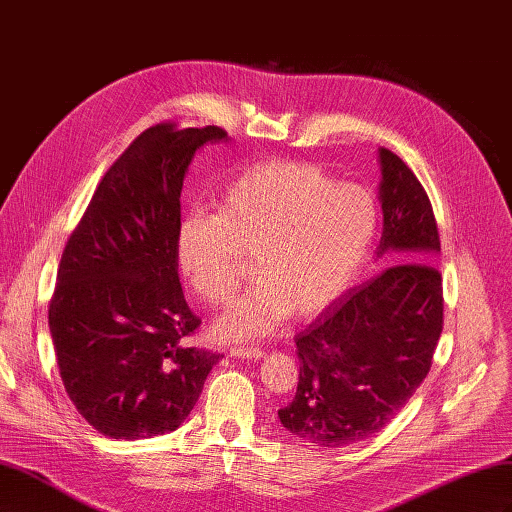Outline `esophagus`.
<instances>
[{"label":"esophagus","instance_id":"34e87169","mask_svg":"<svg viewBox=\"0 0 512 512\" xmlns=\"http://www.w3.org/2000/svg\"><path fill=\"white\" fill-rule=\"evenodd\" d=\"M230 356H235V359H247V361H260L265 352L260 348H232Z\"/></svg>","mask_w":512,"mask_h":512}]
</instances>
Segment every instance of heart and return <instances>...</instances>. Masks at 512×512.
Segmentation results:
<instances>
[{"label":"heart","instance_id":"obj_1","mask_svg":"<svg viewBox=\"0 0 512 512\" xmlns=\"http://www.w3.org/2000/svg\"><path fill=\"white\" fill-rule=\"evenodd\" d=\"M378 230V205L363 185L337 183L307 162L245 166L218 198V213L179 222L185 284L207 303H226L252 258L256 286L215 320L213 335L245 342L284 318H309L352 286Z\"/></svg>","mask_w":512,"mask_h":512}]
</instances>
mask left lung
<instances>
[{"instance_id": "8db88e82", "label": "left lung", "mask_w": 512, "mask_h": 512, "mask_svg": "<svg viewBox=\"0 0 512 512\" xmlns=\"http://www.w3.org/2000/svg\"><path fill=\"white\" fill-rule=\"evenodd\" d=\"M382 237L391 267L348 290L297 335L299 384L282 425L316 446L374 436L408 404L442 333L440 237L421 181L380 147Z\"/></svg>"}]
</instances>
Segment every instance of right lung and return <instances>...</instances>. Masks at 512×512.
Returning a JSON list of instances; mask_svg holds the SVG:
<instances>
[{
	"mask_svg": "<svg viewBox=\"0 0 512 512\" xmlns=\"http://www.w3.org/2000/svg\"><path fill=\"white\" fill-rule=\"evenodd\" d=\"M220 141L218 126L145 130L106 170L61 254L49 305L59 376L102 436L175 431L222 359L185 348L200 320L177 271L183 179L196 151Z\"/></svg>",
	"mask_w": 512,
	"mask_h": 512,
	"instance_id": "obj_1",
	"label": "right lung"
}]
</instances>
